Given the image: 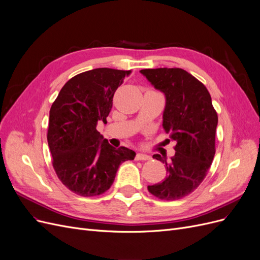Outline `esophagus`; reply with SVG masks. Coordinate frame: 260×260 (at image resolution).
<instances>
[{
  "mask_svg": "<svg viewBox=\"0 0 260 260\" xmlns=\"http://www.w3.org/2000/svg\"><path fill=\"white\" fill-rule=\"evenodd\" d=\"M150 158H151V156L147 155L145 153H137L135 156L136 161H147V160H150Z\"/></svg>",
  "mask_w": 260,
  "mask_h": 260,
  "instance_id": "esophagus-1",
  "label": "esophagus"
}]
</instances>
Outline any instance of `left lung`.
Masks as SVG:
<instances>
[{
    "label": "left lung",
    "mask_w": 260,
    "mask_h": 260,
    "mask_svg": "<svg viewBox=\"0 0 260 260\" xmlns=\"http://www.w3.org/2000/svg\"><path fill=\"white\" fill-rule=\"evenodd\" d=\"M140 72L165 95L163 128L176 141V153L169 162L165 155H153L165 163L167 176L148 186V190L161 200H179L200 186L212 165L218 116L207 88L186 70L157 68Z\"/></svg>",
    "instance_id": "obj_1"
}]
</instances>
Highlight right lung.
Segmentation results:
<instances>
[{
  "mask_svg": "<svg viewBox=\"0 0 260 260\" xmlns=\"http://www.w3.org/2000/svg\"><path fill=\"white\" fill-rule=\"evenodd\" d=\"M132 71L97 68L66 83L49 110L48 147L58 178L82 197L103 194L114 181L121 163L136 153L114 148L96 126L107 123L113 95Z\"/></svg>",
  "mask_w": 260,
  "mask_h": 260,
  "instance_id": "1",
  "label": "right lung"
}]
</instances>
